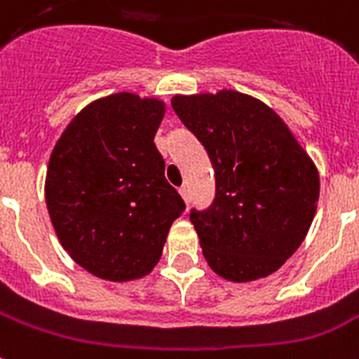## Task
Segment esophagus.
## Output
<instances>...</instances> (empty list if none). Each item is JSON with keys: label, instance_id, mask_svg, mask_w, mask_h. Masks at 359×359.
I'll return each instance as SVG.
<instances>
[{"label": "esophagus", "instance_id": "1", "mask_svg": "<svg viewBox=\"0 0 359 359\" xmlns=\"http://www.w3.org/2000/svg\"><path fill=\"white\" fill-rule=\"evenodd\" d=\"M179 194H180V197H182V201H184L186 205H189V189H188V186H180Z\"/></svg>", "mask_w": 359, "mask_h": 359}]
</instances>
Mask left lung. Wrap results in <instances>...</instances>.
Listing matches in <instances>:
<instances>
[{
  "label": "left lung",
  "mask_w": 359,
  "mask_h": 359,
  "mask_svg": "<svg viewBox=\"0 0 359 359\" xmlns=\"http://www.w3.org/2000/svg\"><path fill=\"white\" fill-rule=\"evenodd\" d=\"M171 107L214 164L217 194L189 219L215 275L236 284L273 275L304 241L319 171L284 119L238 90L175 95Z\"/></svg>",
  "instance_id": "8db88e82"
}]
</instances>
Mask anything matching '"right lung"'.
I'll list each match as a JSON object with an SVG mask.
<instances>
[{
  "label": "right lung",
  "mask_w": 359,
  "mask_h": 359,
  "mask_svg": "<svg viewBox=\"0 0 359 359\" xmlns=\"http://www.w3.org/2000/svg\"><path fill=\"white\" fill-rule=\"evenodd\" d=\"M164 114L160 97L104 95L69 121L51 151L49 219L72 260L97 278L149 275L184 210L154 145Z\"/></svg>",
  "instance_id": "1"
}]
</instances>
